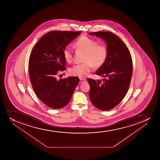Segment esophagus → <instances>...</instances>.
<instances>
[{
	"label": "esophagus",
	"instance_id": "1",
	"mask_svg": "<svg viewBox=\"0 0 160 160\" xmlns=\"http://www.w3.org/2000/svg\"><path fill=\"white\" fill-rule=\"evenodd\" d=\"M86 81V79H80V82H79V83H80V84H82V83H83L85 82Z\"/></svg>",
	"mask_w": 160,
	"mask_h": 160
}]
</instances>
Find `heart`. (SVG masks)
I'll return each mask as SVG.
<instances>
[{
	"mask_svg": "<svg viewBox=\"0 0 160 160\" xmlns=\"http://www.w3.org/2000/svg\"><path fill=\"white\" fill-rule=\"evenodd\" d=\"M74 48L79 52L84 53L81 64L76 65L69 69L72 75L84 78L91 71L92 67L94 69L101 67L108 57V48L104 45L98 44L96 41L86 36L82 35L75 42ZM62 55L68 63L72 62V52L70 48L66 46L63 49Z\"/></svg>",
	"mask_w": 160,
	"mask_h": 160,
	"instance_id": "b5f03b06",
	"label": "heart"
}]
</instances>
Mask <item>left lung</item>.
<instances>
[{"instance_id": "obj_1", "label": "left lung", "mask_w": 160, "mask_h": 160, "mask_svg": "<svg viewBox=\"0 0 160 160\" xmlns=\"http://www.w3.org/2000/svg\"><path fill=\"white\" fill-rule=\"evenodd\" d=\"M104 40L108 55L104 64L95 72L104 79L88 78L89 97L92 104L102 111H108L119 104L128 92L132 74V60L126 45L112 32H90Z\"/></svg>"}]
</instances>
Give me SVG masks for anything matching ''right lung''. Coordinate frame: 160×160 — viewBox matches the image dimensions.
Wrapping results in <instances>:
<instances>
[{
  "mask_svg": "<svg viewBox=\"0 0 160 160\" xmlns=\"http://www.w3.org/2000/svg\"><path fill=\"white\" fill-rule=\"evenodd\" d=\"M81 33L52 31L43 35L34 46L29 60V74L35 93L47 106L59 109L68 104L80 79L56 78L66 69L62 52Z\"/></svg>",
  "mask_w": 160,
  "mask_h": 160,
  "instance_id": "add662e5",
  "label": "right lung"
}]
</instances>
